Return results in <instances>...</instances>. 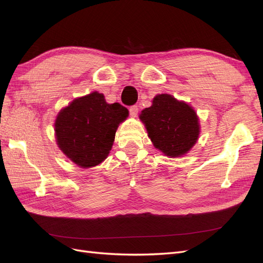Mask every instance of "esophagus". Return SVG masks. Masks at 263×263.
<instances>
[{
    "label": "esophagus",
    "mask_w": 263,
    "mask_h": 263,
    "mask_svg": "<svg viewBox=\"0 0 263 263\" xmlns=\"http://www.w3.org/2000/svg\"><path fill=\"white\" fill-rule=\"evenodd\" d=\"M129 114L132 117H137L138 115V106L133 105L129 107Z\"/></svg>",
    "instance_id": "obj_1"
}]
</instances>
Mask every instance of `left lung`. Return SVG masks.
<instances>
[{
	"mask_svg": "<svg viewBox=\"0 0 263 263\" xmlns=\"http://www.w3.org/2000/svg\"><path fill=\"white\" fill-rule=\"evenodd\" d=\"M148 137L155 148L170 158L186 155L200 136V122L194 108L170 94H158L153 104L141 110Z\"/></svg>",
	"mask_w": 263,
	"mask_h": 263,
	"instance_id": "obj_1",
	"label": "left lung"
}]
</instances>
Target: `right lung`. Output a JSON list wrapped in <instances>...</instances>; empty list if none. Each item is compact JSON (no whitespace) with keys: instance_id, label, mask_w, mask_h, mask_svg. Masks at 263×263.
Segmentation results:
<instances>
[{"instance_id":"add662e5","label":"right lung","mask_w":263,"mask_h":263,"mask_svg":"<svg viewBox=\"0 0 263 263\" xmlns=\"http://www.w3.org/2000/svg\"><path fill=\"white\" fill-rule=\"evenodd\" d=\"M128 113L119 103L108 104L104 95L97 91L77 98L55 117V141L80 168L99 165L107 158L118 126Z\"/></svg>"}]
</instances>
